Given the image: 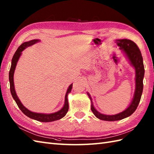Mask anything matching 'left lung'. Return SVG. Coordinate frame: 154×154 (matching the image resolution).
<instances>
[{
  "label": "left lung",
  "mask_w": 154,
  "mask_h": 154,
  "mask_svg": "<svg viewBox=\"0 0 154 154\" xmlns=\"http://www.w3.org/2000/svg\"><path fill=\"white\" fill-rule=\"evenodd\" d=\"M116 44L120 47V50H123L126 57L128 59L130 63L134 67L136 71V89L134 95L132 103L127 109L123 112L114 114V115H106L101 114L94 109L92 99L89 93H87L91 100V110L97 118L99 119L106 121H116L120 120L129 116L132 114L138 107L139 103L141 99L142 91H143V79L144 77V66L143 63V58L141 51L134 42L127 39L122 40H116Z\"/></svg>",
  "instance_id": "8db88e82"
}]
</instances>
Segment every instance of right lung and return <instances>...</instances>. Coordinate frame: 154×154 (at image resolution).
Returning <instances> with one entry per match:
<instances>
[{"instance_id": "right-lung-1", "label": "right lung", "mask_w": 154, "mask_h": 154, "mask_svg": "<svg viewBox=\"0 0 154 154\" xmlns=\"http://www.w3.org/2000/svg\"><path fill=\"white\" fill-rule=\"evenodd\" d=\"M40 40H32L29 42H26L22 44L17 50L16 51L15 54L12 59V63H11V69L9 71V81H10V89H11V94L13 97V99H14L16 101V104L18 106L20 109L21 110L22 112L24 113L26 116L32 119H34L35 120L40 121V122H53L55 120H60L62 118L64 117L67 112L69 110V103H68V100H67V95L68 94L71 92L72 89V87H73V84H71L69 87H68L67 93L65 94V103L63 108L61 110L56 112L54 113H51V114H42V113H36V112H33L32 111L29 110L27 109L20 102V100H19L18 97L16 95V91L14 89V73L15 71V68L16 66V64H17V62L19 60L20 57L22 54V51L26 49V48L31 46L32 45H33L37 42H40Z\"/></svg>"}]
</instances>
